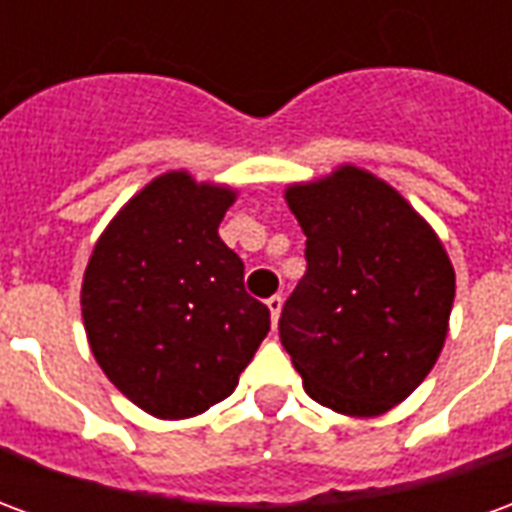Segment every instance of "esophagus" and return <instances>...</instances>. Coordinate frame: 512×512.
<instances>
[{"mask_svg":"<svg viewBox=\"0 0 512 512\" xmlns=\"http://www.w3.org/2000/svg\"><path fill=\"white\" fill-rule=\"evenodd\" d=\"M268 312H271V321L277 323L279 321V312H282V296H271V299L266 301Z\"/></svg>","mask_w":512,"mask_h":512,"instance_id":"esophagus-1","label":"esophagus"}]
</instances>
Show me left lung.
I'll return each mask as SVG.
<instances>
[{
    "label": "left lung",
    "mask_w": 512,
    "mask_h": 512,
    "mask_svg": "<svg viewBox=\"0 0 512 512\" xmlns=\"http://www.w3.org/2000/svg\"><path fill=\"white\" fill-rule=\"evenodd\" d=\"M285 202L307 235V274L282 307V345L315 403L381 417L444 348L450 255L395 186L354 164L290 183Z\"/></svg>",
    "instance_id": "obj_1"
}]
</instances>
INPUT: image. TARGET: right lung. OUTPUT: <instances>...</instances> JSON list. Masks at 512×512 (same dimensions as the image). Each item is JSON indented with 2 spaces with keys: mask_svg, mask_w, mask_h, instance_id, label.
Returning <instances> with one entry per match:
<instances>
[{
  "mask_svg": "<svg viewBox=\"0 0 512 512\" xmlns=\"http://www.w3.org/2000/svg\"><path fill=\"white\" fill-rule=\"evenodd\" d=\"M238 191L189 169L158 175L115 213L82 279L87 343L106 378L158 419H189L233 395L271 329L219 238Z\"/></svg>",
  "mask_w": 512,
  "mask_h": 512,
  "instance_id": "add662e5",
  "label": "right lung"
}]
</instances>
